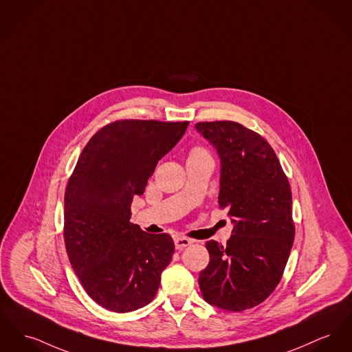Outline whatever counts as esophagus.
Here are the masks:
<instances>
[{
	"label": "esophagus",
	"instance_id": "34e87169",
	"mask_svg": "<svg viewBox=\"0 0 352 352\" xmlns=\"http://www.w3.org/2000/svg\"><path fill=\"white\" fill-rule=\"evenodd\" d=\"M192 242H194V241H191V239H188V238H185V236H177V238L174 239V243H175V248H177V250H182V248H187V246H190Z\"/></svg>",
	"mask_w": 352,
	"mask_h": 352
}]
</instances>
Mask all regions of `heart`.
Listing matches in <instances>:
<instances>
[{"label": "heart", "mask_w": 352, "mask_h": 352, "mask_svg": "<svg viewBox=\"0 0 352 352\" xmlns=\"http://www.w3.org/2000/svg\"><path fill=\"white\" fill-rule=\"evenodd\" d=\"M199 151H204L202 148H194L191 153H199Z\"/></svg>", "instance_id": "b5f03b06"}]
</instances>
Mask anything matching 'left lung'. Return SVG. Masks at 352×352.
I'll return each mask as SVG.
<instances>
[{"instance_id": "8db88e82", "label": "left lung", "mask_w": 352, "mask_h": 352, "mask_svg": "<svg viewBox=\"0 0 352 352\" xmlns=\"http://www.w3.org/2000/svg\"><path fill=\"white\" fill-rule=\"evenodd\" d=\"M195 130L218 153V202L234 225L226 245L206 242L210 262L199 287L208 305L248 310L269 298L289 259L295 236L289 179L269 142L245 126L199 122Z\"/></svg>"}]
</instances>
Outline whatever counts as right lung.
Returning a JSON list of instances; mask_svg holds the SVG:
<instances>
[{
	"label": "right lung",
	"instance_id": "add662e5",
	"mask_svg": "<svg viewBox=\"0 0 352 352\" xmlns=\"http://www.w3.org/2000/svg\"><path fill=\"white\" fill-rule=\"evenodd\" d=\"M187 124L138 120L106 124L83 147L67 182V256L87 295L106 310H138L158 291L174 242L168 234H148L130 223V207Z\"/></svg>",
	"mask_w": 352,
	"mask_h": 352
}]
</instances>
